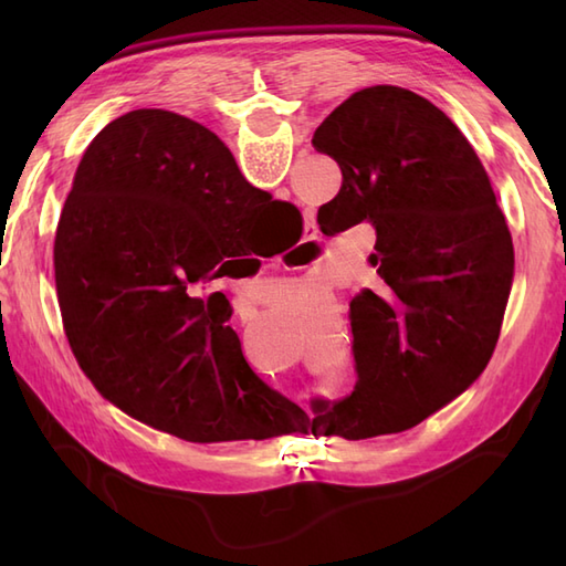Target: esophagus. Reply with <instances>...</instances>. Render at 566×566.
Segmentation results:
<instances>
[{
	"label": "esophagus",
	"mask_w": 566,
	"mask_h": 566,
	"mask_svg": "<svg viewBox=\"0 0 566 566\" xmlns=\"http://www.w3.org/2000/svg\"><path fill=\"white\" fill-rule=\"evenodd\" d=\"M311 233H314V235H308V240H311V238L316 240V233H318V231H316V226H311Z\"/></svg>",
	"instance_id": "esophagus-1"
}]
</instances>
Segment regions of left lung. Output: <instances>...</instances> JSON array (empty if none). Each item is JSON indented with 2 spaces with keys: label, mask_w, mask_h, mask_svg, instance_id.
Returning <instances> with one entry per match:
<instances>
[{
  "label": "left lung",
  "mask_w": 566,
  "mask_h": 566,
  "mask_svg": "<svg viewBox=\"0 0 566 566\" xmlns=\"http://www.w3.org/2000/svg\"><path fill=\"white\" fill-rule=\"evenodd\" d=\"M314 148L340 165L321 231L371 223L377 290L350 304L357 384L316 401L318 436L365 440L418 426L457 399L501 333L513 243L474 148L436 104L377 84L326 116Z\"/></svg>",
  "instance_id": "8db88e82"
}]
</instances>
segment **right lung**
<instances>
[{
	"label": "right lung",
	"mask_w": 566,
	"mask_h": 566,
	"mask_svg": "<svg viewBox=\"0 0 566 566\" xmlns=\"http://www.w3.org/2000/svg\"><path fill=\"white\" fill-rule=\"evenodd\" d=\"M268 203L187 116L136 109L94 136L53 255L70 347L102 396L189 442L306 430L302 408L250 369L231 306L191 294Z\"/></svg>",
	"instance_id": "add662e5"
}]
</instances>
